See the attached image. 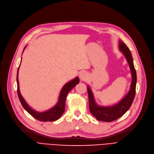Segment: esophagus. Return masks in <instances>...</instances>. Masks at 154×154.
<instances>
[{"label":"esophagus","instance_id":"34e87169","mask_svg":"<svg viewBox=\"0 0 154 154\" xmlns=\"http://www.w3.org/2000/svg\"><path fill=\"white\" fill-rule=\"evenodd\" d=\"M80 78L82 79V80H85L87 78V74L86 73V72H84V71H82L80 73Z\"/></svg>","mask_w":154,"mask_h":154}]
</instances>
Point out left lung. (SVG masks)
<instances>
[{"instance_id":"8db88e82","label":"left lung","mask_w":154,"mask_h":154,"mask_svg":"<svg viewBox=\"0 0 154 154\" xmlns=\"http://www.w3.org/2000/svg\"><path fill=\"white\" fill-rule=\"evenodd\" d=\"M119 49L127 60L131 71V82L130 90L117 103L111 106H100L96 102L94 94L88 85L87 91L89 100V109L91 114L99 121L110 122L114 121L125 114L131 106L136 93V72L131 51L122 41H119Z\"/></svg>"}]
</instances>
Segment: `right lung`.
Instances as JSON below:
<instances>
[{
	"mask_svg": "<svg viewBox=\"0 0 154 154\" xmlns=\"http://www.w3.org/2000/svg\"><path fill=\"white\" fill-rule=\"evenodd\" d=\"M26 46L24 47L23 51L24 49L26 48ZM20 66L18 69L17 72V92L18 95L19 97L20 101L24 107V109L28 112L30 115H31L33 117H34L35 119L42 121V122H54L58 120L64 112L65 110V102L66 100V97L69 93L76 85H77L79 83V78L78 77H75L74 79L69 81L63 87V88L61 90L60 96L58 97V101L57 103L53 107L50 108V109H48L44 112H38L33 109L31 107L29 106V104L27 103L26 100L23 98L22 96L20 91V86H19V81H18V71Z\"/></svg>",
	"mask_w": 154,
	"mask_h": 154,
	"instance_id": "1",
	"label": "right lung"
}]
</instances>
